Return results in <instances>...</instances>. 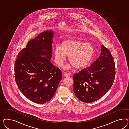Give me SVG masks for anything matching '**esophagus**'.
Instances as JSON below:
<instances>
[{
	"mask_svg": "<svg viewBox=\"0 0 129 129\" xmlns=\"http://www.w3.org/2000/svg\"><path fill=\"white\" fill-rule=\"evenodd\" d=\"M64 75L66 77H70V74L67 73H64Z\"/></svg>",
	"mask_w": 129,
	"mask_h": 129,
	"instance_id": "34e87169",
	"label": "esophagus"
}]
</instances>
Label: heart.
Segmentation results:
<instances>
[{
    "label": "heart",
    "mask_w": 129,
    "mask_h": 129,
    "mask_svg": "<svg viewBox=\"0 0 129 129\" xmlns=\"http://www.w3.org/2000/svg\"><path fill=\"white\" fill-rule=\"evenodd\" d=\"M94 53V47L91 43L76 39L64 40L61 47L56 46L53 51L54 61L58 66H61L66 59L67 56H69V61L77 69L88 65Z\"/></svg>",
    "instance_id": "heart-1"
}]
</instances>
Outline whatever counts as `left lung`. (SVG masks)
I'll return each instance as SVG.
<instances>
[{"label": "left lung", "instance_id": "1", "mask_svg": "<svg viewBox=\"0 0 129 129\" xmlns=\"http://www.w3.org/2000/svg\"><path fill=\"white\" fill-rule=\"evenodd\" d=\"M115 61L110 52L101 45L100 56L90 67L74 74L73 91L80 101H96L111 88L115 79Z\"/></svg>", "mask_w": 129, "mask_h": 129}]
</instances>
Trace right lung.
Instances as JSON below:
<instances>
[{"mask_svg":"<svg viewBox=\"0 0 129 129\" xmlns=\"http://www.w3.org/2000/svg\"><path fill=\"white\" fill-rule=\"evenodd\" d=\"M53 34L52 30L45 31L29 41L15 61L14 77L18 88L38 104L51 100L62 77L61 70L50 61Z\"/></svg>","mask_w":129,"mask_h":129,"instance_id":"1","label":"right lung"}]
</instances>
